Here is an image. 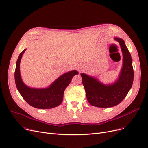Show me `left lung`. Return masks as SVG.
<instances>
[{"label":"left lung","mask_w":148,"mask_h":148,"mask_svg":"<svg viewBox=\"0 0 148 148\" xmlns=\"http://www.w3.org/2000/svg\"><path fill=\"white\" fill-rule=\"evenodd\" d=\"M114 39L119 43L123 55V67L117 81L114 84L105 85L92 77L81 74L87 100L94 106L110 108L119 105L132 85L134 69L131 54L123 39L117 37Z\"/></svg>","instance_id":"left-lung-1"}]
</instances>
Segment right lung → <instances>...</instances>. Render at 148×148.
Listing matches in <instances>:
<instances>
[{"label":"right lung","instance_id":"add662e5","mask_svg":"<svg viewBox=\"0 0 148 148\" xmlns=\"http://www.w3.org/2000/svg\"><path fill=\"white\" fill-rule=\"evenodd\" d=\"M25 49L19 55L16 62L14 73L16 85L19 93L28 103L38 109H51L60 105L63 100V93L71 81L73 76L78 74L75 70L61 75L49 87L34 89L28 87L23 83L20 74V62Z\"/></svg>","mask_w":148,"mask_h":148}]
</instances>
